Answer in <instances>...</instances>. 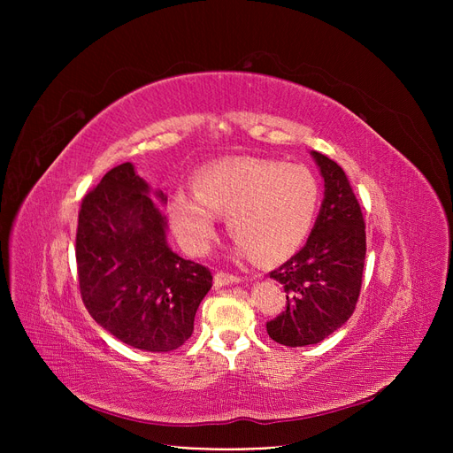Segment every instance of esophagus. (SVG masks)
Wrapping results in <instances>:
<instances>
[{"mask_svg":"<svg viewBox=\"0 0 453 453\" xmlns=\"http://www.w3.org/2000/svg\"><path fill=\"white\" fill-rule=\"evenodd\" d=\"M233 282H241V277L222 272V270L214 275V284H217V287H226V284H233Z\"/></svg>","mask_w":453,"mask_h":453,"instance_id":"obj_1","label":"esophagus"}]
</instances>
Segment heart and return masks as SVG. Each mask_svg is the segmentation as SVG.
<instances>
[{"instance_id":"b5f03b06","label":"heart","mask_w":453,"mask_h":453,"mask_svg":"<svg viewBox=\"0 0 453 453\" xmlns=\"http://www.w3.org/2000/svg\"><path fill=\"white\" fill-rule=\"evenodd\" d=\"M195 190H176L169 202L181 242L203 253L217 233V211L226 214L239 250L263 260H280L303 244L321 198L319 181L308 166L248 156L205 165Z\"/></svg>"}]
</instances>
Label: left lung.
I'll return each mask as SVG.
<instances>
[{"label":"left lung","instance_id":"left-lung-1","mask_svg":"<svg viewBox=\"0 0 453 453\" xmlns=\"http://www.w3.org/2000/svg\"><path fill=\"white\" fill-rule=\"evenodd\" d=\"M325 180V200L306 244L270 272L287 292V308L266 323L268 336L287 347L323 342L358 303L365 265V222L342 166L312 152Z\"/></svg>","mask_w":453,"mask_h":453}]
</instances>
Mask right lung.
<instances>
[{
	"instance_id": "obj_1",
	"label": "right lung",
	"mask_w": 453,
	"mask_h": 453,
	"mask_svg": "<svg viewBox=\"0 0 453 453\" xmlns=\"http://www.w3.org/2000/svg\"><path fill=\"white\" fill-rule=\"evenodd\" d=\"M165 229L132 163L113 166L82 198L75 241L82 303L117 340L150 352L174 350L190 338L212 287L211 270L176 255Z\"/></svg>"
}]
</instances>
